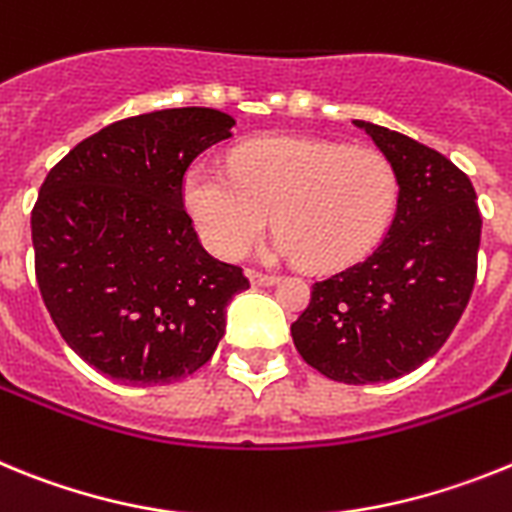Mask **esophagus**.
<instances>
[{
    "mask_svg": "<svg viewBox=\"0 0 512 512\" xmlns=\"http://www.w3.org/2000/svg\"><path fill=\"white\" fill-rule=\"evenodd\" d=\"M250 281L255 283V286H273V283H278V275L260 273V270H250Z\"/></svg>",
    "mask_w": 512,
    "mask_h": 512,
    "instance_id": "34e87169",
    "label": "esophagus"
}]
</instances>
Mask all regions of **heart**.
Listing matches in <instances>:
<instances>
[{
  "instance_id": "heart-1",
  "label": "heart",
  "mask_w": 512,
  "mask_h": 512,
  "mask_svg": "<svg viewBox=\"0 0 512 512\" xmlns=\"http://www.w3.org/2000/svg\"><path fill=\"white\" fill-rule=\"evenodd\" d=\"M182 201L211 252L239 260L273 213V252L309 268L350 265L376 247L399 201L397 167L376 146L324 139H260L239 146L229 172L193 164Z\"/></svg>"
}]
</instances>
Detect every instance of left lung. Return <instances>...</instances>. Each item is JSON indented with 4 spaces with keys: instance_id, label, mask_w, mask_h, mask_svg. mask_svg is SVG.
Listing matches in <instances>:
<instances>
[{
    "instance_id": "left-lung-1",
    "label": "left lung",
    "mask_w": 512,
    "mask_h": 512,
    "mask_svg": "<svg viewBox=\"0 0 512 512\" xmlns=\"http://www.w3.org/2000/svg\"><path fill=\"white\" fill-rule=\"evenodd\" d=\"M394 162L397 213L366 257L311 286L293 345L340 384L399 379L433 358L477 281L482 213L469 177L420 141L355 121Z\"/></svg>"
}]
</instances>
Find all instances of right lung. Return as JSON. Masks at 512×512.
<instances>
[{
  "label": "right lung",
  "instance_id": "right-lung-1",
  "mask_svg": "<svg viewBox=\"0 0 512 512\" xmlns=\"http://www.w3.org/2000/svg\"><path fill=\"white\" fill-rule=\"evenodd\" d=\"M234 118L172 108L110 123L46 175L30 213L35 281L82 361L133 386L180 381L211 361L242 268L203 250L182 180Z\"/></svg>",
  "mask_w": 512,
  "mask_h": 512
}]
</instances>
